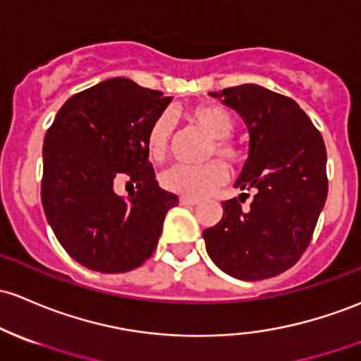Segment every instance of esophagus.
<instances>
[{"instance_id":"esophagus-1","label":"esophagus","mask_w":361,"mask_h":361,"mask_svg":"<svg viewBox=\"0 0 361 361\" xmlns=\"http://www.w3.org/2000/svg\"><path fill=\"white\" fill-rule=\"evenodd\" d=\"M179 201L180 204H184V207H196L197 204V200H192V197H185V196H182Z\"/></svg>"}]
</instances>
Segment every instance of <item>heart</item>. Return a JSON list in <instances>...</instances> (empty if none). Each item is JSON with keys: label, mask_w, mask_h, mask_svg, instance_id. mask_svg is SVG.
<instances>
[{"label": "heart", "mask_w": 361, "mask_h": 361, "mask_svg": "<svg viewBox=\"0 0 361 361\" xmlns=\"http://www.w3.org/2000/svg\"><path fill=\"white\" fill-rule=\"evenodd\" d=\"M188 118L195 126L212 135V145L208 153L219 154L227 161L239 160V149L231 141L235 122L226 108L219 104H197L188 110ZM172 117L170 114H161L151 123L146 134V149L153 161L164 160L172 135ZM227 179V170L220 161L213 160L203 165H176L161 176V185L173 195L192 197H203L210 195L213 189L222 185Z\"/></svg>", "instance_id": "1"}]
</instances>
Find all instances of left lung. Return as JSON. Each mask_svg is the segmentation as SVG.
Here are the masks:
<instances>
[{
    "mask_svg": "<svg viewBox=\"0 0 361 361\" xmlns=\"http://www.w3.org/2000/svg\"><path fill=\"white\" fill-rule=\"evenodd\" d=\"M244 120L250 149L234 188L253 189L224 201L216 226L203 231L216 267L241 281H263L290 269L312 241L327 200V151L294 99L258 84L208 92Z\"/></svg>",
    "mask_w": 361,
    "mask_h": 361,
    "instance_id": "8db88e82",
    "label": "left lung"
}]
</instances>
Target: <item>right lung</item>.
Here are the masks:
<instances>
[{"label": "right lung", "mask_w": 361, "mask_h": 361, "mask_svg": "<svg viewBox=\"0 0 361 361\" xmlns=\"http://www.w3.org/2000/svg\"><path fill=\"white\" fill-rule=\"evenodd\" d=\"M170 102L172 96L115 77L67 99L46 133L42 207L56 239L80 265L120 274L153 255L166 212L179 203L154 180L146 149L151 123ZM120 180L138 191L117 195Z\"/></svg>", "instance_id": "1"}]
</instances>
